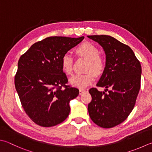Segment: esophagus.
Segmentation results:
<instances>
[{
  "label": "esophagus",
  "mask_w": 152,
  "mask_h": 152,
  "mask_svg": "<svg viewBox=\"0 0 152 152\" xmlns=\"http://www.w3.org/2000/svg\"><path fill=\"white\" fill-rule=\"evenodd\" d=\"M86 92V91L84 89H79V94H82L83 93H84Z\"/></svg>",
  "instance_id": "obj_1"
}]
</instances>
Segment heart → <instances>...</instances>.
<instances>
[{"label": "heart", "mask_w": 152, "mask_h": 152, "mask_svg": "<svg viewBox=\"0 0 152 152\" xmlns=\"http://www.w3.org/2000/svg\"><path fill=\"white\" fill-rule=\"evenodd\" d=\"M77 56L83 57L88 60L86 68L85 74H77L70 79V83L74 87L85 88L90 85L94 81V74L99 75L104 71L105 63L101 56L98 48L90 42H85L77 48L75 50ZM73 56L65 53L61 58V67L64 72L71 75L73 73Z\"/></svg>", "instance_id": "obj_1"}]
</instances>
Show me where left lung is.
Wrapping results in <instances>:
<instances>
[{
    "label": "left lung",
    "instance_id": "8db88e82",
    "mask_svg": "<svg viewBox=\"0 0 152 152\" xmlns=\"http://www.w3.org/2000/svg\"><path fill=\"white\" fill-rule=\"evenodd\" d=\"M87 37L98 43L106 55L105 67L96 84L105 89L90 88L88 114L96 125L113 128L124 122L133 110L140 88L141 65L132 50L113 37Z\"/></svg>",
    "mask_w": 152,
    "mask_h": 152
}]
</instances>
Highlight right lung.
<instances>
[{
    "instance_id": "add662e5",
    "label": "right lung",
    "mask_w": 152,
    "mask_h": 152,
    "mask_svg": "<svg viewBox=\"0 0 152 152\" xmlns=\"http://www.w3.org/2000/svg\"><path fill=\"white\" fill-rule=\"evenodd\" d=\"M84 38L49 37L20 58L14 84L23 108L36 124L54 126L69 116V102L78 96L79 89L65 85L68 79L61 58Z\"/></svg>"
}]
</instances>
